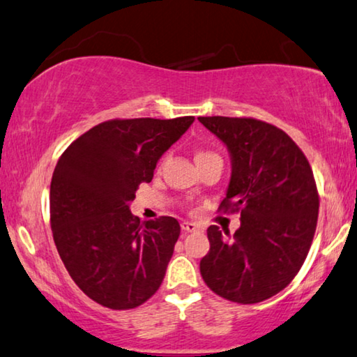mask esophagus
I'll use <instances>...</instances> for the list:
<instances>
[{
    "instance_id": "34e87169",
    "label": "esophagus",
    "mask_w": 357,
    "mask_h": 357,
    "mask_svg": "<svg viewBox=\"0 0 357 357\" xmlns=\"http://www.w3.org/2000/svg\"><path fill=\"white\" fill-rule=\"evenodd\" d=\"M197 228H199V227H197V225L193 223V222H183L182 223V229L186 233H193V231H196Z\"/></svg>"
}]
</instances>
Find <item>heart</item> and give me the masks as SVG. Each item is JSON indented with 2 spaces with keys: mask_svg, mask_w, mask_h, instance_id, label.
<instances>
[{
  "mask_svg": "<svg viewBox=\"0 0 357 357\" xmlns=\"http://www.w3.org/2000/svg\"><path fill=\"white\" fill-rule=\"evenodd\" d=\"M209 156H213V153H211V151H204V150H199V151H196V155H195V161H201V160H204V158H209Z\"/></svg>",
  "mask_w": 357,
  "mask_h": 357,
  "instance_id": "1",
  "label": "heart"
}]
</instances>
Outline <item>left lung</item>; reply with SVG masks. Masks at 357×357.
Here are the masks:
<instances>
[{
	"instance_id": "1",
	"label": "left lung",
	"mask_w": 357,
	"mask_h": 357,
	"mask_svg": "<svg viewBox=\"0 0 357 357\" xmlns=\"http://www.w3.org/2000/svg\"><path fill=\"white\" fill-rule=\"evenodd\" d=\"M223 142L231 177L220 207L241 211L233 238L207 228L211 250L201 276L217 295L259 303L287 287L314 238L319 196L311 166L297 144L276 126L252 118L199 116Z\"/></svg>"
}]
</instances>
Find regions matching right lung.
Instances as JSON below:
<instances>
[{"mask_svg":"<svg viewBox=\"0 0 357 357\" xmlns=\"http://www.w3.org/2000/svg\"><path fill=\"white\" fill-rule=\"evenodd\" d=\"M193 121H105L76 139L54 169V243L76 286L107 308H135L161 286L180 225L174 217L142 222L129 204Z\"/></svg>","mask_w":357,"mask_h":357,"instance_id":"1","label":"right lung"}]
</instances>
